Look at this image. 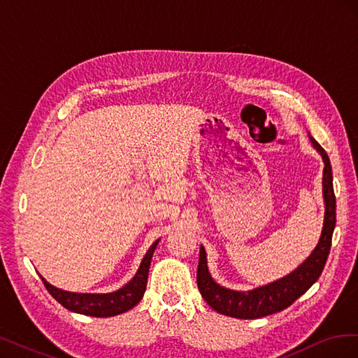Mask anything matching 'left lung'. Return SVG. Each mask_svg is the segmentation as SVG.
I'll use <instances>...</instances> for the list:
<instances>
[{
    "label": "left lung",
    "instance_id": "obj_1",
    "mask_svg": "<svg viewBox=\"0 0 358 358\" xmlns=\"http://www.w3.org/2000/svg\"><path fill=\"white\" fill-rule=\"evenodd\" d=\"M309 140L324 162L322 197L326 209H324L322 230L317 246L313 248V251L305 262L284 278L249 291H236L215 282L208 267V255H206L204 246L201 245L197 267V285L206 303L218 313L241 320H255L272 315V313L284 310L292 305L317 282L322 273L330 252L331 236L336 225V197L329 155L310 134Z\"/></svg>",
    "mask_w": 358,
    "mask_h": 358
}]
</instances>
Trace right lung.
I'll return each instance as SVG.
<instances>
[{"label": "right lung", "instance_id": "obj_1", "mask_svg": "<svg viewBox=\"0 0 358 358\" xmlns=\"http://www.w3.org/2000/svg\"><path fill=\"white\" fill-rule=\"evenodd\" d=\"M161 239L155 241L148 252L145 254L142 263H140L134 278L127 282L122 288H119L113 292H71L53 287L48 280L41 278L43 284L50 292V296L55 299L61 305L76 313L82 315H90L96 318H107L115 317L119 313H124L129 309H133L137 303L142 300L146 284H148V273L150 267V259H152L154 251Z\"/></svg>", "mask_w": 358, "mask_h": 358}]
</instances>
